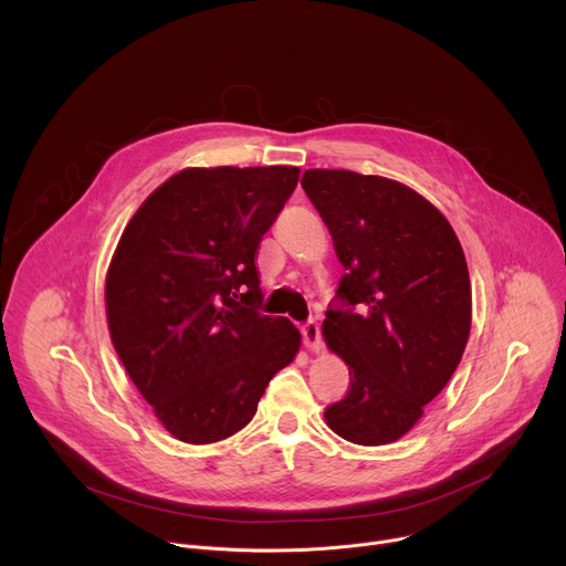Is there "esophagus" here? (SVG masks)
Listing matches in <instances>:
<instances>
[{
	"label": "esophagus",
	"mask_w": 566,
	"mask_h": 566,
	"mask_svg": "<svg viewBox=\"0 0 566 566\" xmlns=\"http://www.w3.org/2000/svg\"><path fill=\"white\" fill-rule=\"evenodd\" d=\"M302 340H304V345L310 347L312 352H318V349L323 347V338H321V325H318L316 321L304 323V327H302Z\"/></svg>",
	"instance_id": "1"
}]
</instances>
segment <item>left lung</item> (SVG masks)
Returning a JSON list of instances; mask_svg holds the SVG:
<instances>
[{
	"mask_svg": "<svg viewBox=\"0 0 566 566\" xmlns=\"http://www.w3.org/2000/svg\"><path fill=\"white\" fill-rule=\"evenodd\" d=\"M302 189L325 221L345 275L323 336L347 370L327 427L354 444H388L447 386L472 327L465 252L410 187L345 169H310Z\"/></svg>",
	"mask_w": 566,
	"mask_h": 566,
	"instance_id": "8db88e82",
	"label": "left lung"
}]
</instances>
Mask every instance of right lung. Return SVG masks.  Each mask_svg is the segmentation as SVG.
<instances>
[{
    "label": "right lung",
    "mask_w": 566,
    "mask_h": 566,
    "mask_svg": "<svg viewBox=\"0 0 566 566\" xmlns=\"http://www.w3.org/2000/svg\"><path fill=\"white\" fill-rule=\"evenodd\" d=\"M297 167L182 169L128 221L106 277L122 364L178 440L241 431L300 349L286 318L260 314L256 248L297 185Z\"/></svg>",
    "instance_id": "right-lung-1"
}]
</instances>
